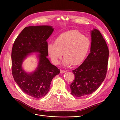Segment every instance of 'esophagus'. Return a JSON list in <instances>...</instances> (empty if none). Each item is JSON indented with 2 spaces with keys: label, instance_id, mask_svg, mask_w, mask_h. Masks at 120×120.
<instances>
[{
  "label": "esophagus",
  "instance_id": "obj_1",
  "mask_svg": "<svg viewBox=\"0 0 120 120\" xmlns=\"http://www.w3.org/2000/svg\"><path fill=\"white\" fill-rule=\"evenodd\" d=\"M66 72V70H63V69H61L60 70V73H64Z\"/></svg>",
  "mask_w": 120,
  "mask_h": 120
}]
</instances>
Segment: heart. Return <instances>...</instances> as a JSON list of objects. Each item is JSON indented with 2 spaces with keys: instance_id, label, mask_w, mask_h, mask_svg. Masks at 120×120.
I'll return each instance as SVG.
<instances>
[{
  "instance_id": "obj_1",
  "label": "heart",
  "mask_w": 120,
  "mask_h": 120,
  "mask_svg": "<svg viewBox=\"0 0 120 120\" xmlns=\"http://www.w3.org/2000/svg\"><path fill=\"white\" fill-rule=\"evenodd\" d=\"M90 46L91 41L88 38L78 31L71 30L59 35L55 39L54 44H49L48 51L55 65L59 63L63 53L64 65L69 66L71 64L77 65L84 59Z\"/></svg>"
}]
</instances>
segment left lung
<instances>
[{"mask_svg": "<svg viewBox=\"0 0 120 120\" xmlns=\"http://www.w3.org/2000/svg\"><path fill=\"white\" fill-rule=\"evenodd\" d=\"M90 53L82 64L72 72L74 80L70 85L74 97H82L96 91L104 80L108 69L109 51L99 30L91 31Z\"/></svg>", "mask_w": 120, "mask_h": 120, "instance_id": "left-lung-1", "label": "left lung"}]
</instances>
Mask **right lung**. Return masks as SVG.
Segmentation results:
<instances>
[{
    "mask_svg": "<svg viewBox=\"0 0 120 120\" xmlns=\"http://www.w3.org/2000/svg\"><path fill=\"white\" fill-rule=\"evenodd\" d=\"M52 26H30L24 28L14 42L11 51L12 74L14 81L26 94L40 98L49 92L52 79L60 69L47 58L48 55L47 39L52 33ZM31 52H39L38 66L33 73L27 74L22 63Z\"/></svg>",
    "mask_w": 120,
    "mask_h": 120,
    "instance_id": "obj_1",
    "label": "right lung"
}]
</instances>
